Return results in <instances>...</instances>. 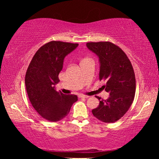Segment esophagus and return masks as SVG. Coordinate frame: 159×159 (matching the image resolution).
I'll return each mask as SVG.
<instances>
[{"label": "esophagus", "mask_w": 159, "mask_h": 159, "mask_svg": "<svg viewBox=\"0 0 159 159\" xmlns=\"http://www.w3.org/2000/svg\"><path fill=\"white\" fill-rule=\"evenodd\" d=\"M79 98H89V96L83 95H79Z\"/></svg>", "instance_id": "34e87169"}]
</instances>
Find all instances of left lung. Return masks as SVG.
<instances>
[{
    "instance_id": "obj_1",
    "label": "left lung",
    "mask_w": 159,
    "mask_h": 159,
    "mask_svg": "<svg viewBox=\"0 0 159 159\" xmlns=\"http://www.w3.org/2000/svg\"><path fill=\"white\" fill-rule=\"evenodd\" d=\"M86 45L99 57V80H106L102 88L110 95L107 99L95 96L99 104L92 110L93 114L102 122H116L128 111L134 100L136 82L133 66L121 48L111 42H89Z\"/></svg>"
}]
</instances>
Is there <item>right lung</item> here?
I'll return each mask as SVG.
<instances>
[{
  "mask_svg": "<svg viewBox=\"0 0 159 159\" xmlns=\"http://www.w3.org/2000/svg\"><path fill=\"white\" fill-rule=\"evenodd\" d=\"M78 45L62 41L48 42L37 50L26 70L25 85L29 100L38 114L49 121L62 119L78 100L76 95H64L55 88L60 82L58 76L64 57Z\"/></svg>",
  "mask_w": 159,
  "mask_h": 159,
  "instance_id": "right-lung-1",
  "label": "right lung"
}]
</instances>
